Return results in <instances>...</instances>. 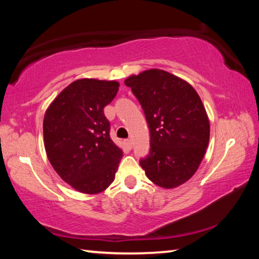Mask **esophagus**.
<instances>
[{"mask_svg": "<svg viewBox=\"0 0 259 259\" xmlns=\"http://www.w3.org/2000/svg\"><path fill=\"white\" fill-rule=\"evenodd\" d=\"M124 144L126 145V147H129V148L133 147V140H131V139H125Z\"/></svg>", "mask_w": 259, "mask_h": 259, "instance_id": "esophagus-1", "label": "esophagus"}]
</instances>
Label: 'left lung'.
<instances>
[{
	"instance_id": "1",
	"label": "left lung",
	"mask_w": 259,
	"mask_h": 259,
	"mask_svg": "<svg viewBox=\"0 0 259 259\" xmlns=\"http://www.w3.org/2000/svg\"><path fill=\"white\" fill-rule=\"evenodd\" d=\"M124 83L139 100L150 128V155L139 161L147 178L163 188L186 183L209 144L210 123L200 96L185 80L157 68Z\"/></svg>"
}]
</instances>
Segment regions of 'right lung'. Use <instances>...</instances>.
Instances as JSON below:
<instances>
[{"instance_id":"add662e5","label":"right lung","mask_w":259,"mask_h":259,"mask_svg":"<svg viewBox=\"0 0 259 259\" xmlns=\"http://www.w3.org/2000/svg\"><path fill=\"white\" fill-rule=\"evenodd\" d=\"M119 87L116 81L76 80L57 96L45 114L48 159L60 178L81 193L106 190L123 156L111 139L104 114Z\"/></svg>"}]
</instances>
